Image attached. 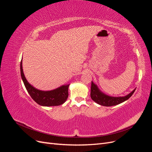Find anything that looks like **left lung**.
Segmentation results:
<instances>
[{"label": "left lung", "mask_w": 152, "mask_h": 152, "mask_svg": "<svg viewBox=\"0 0 152 152\" xmlns=\"http://www.w3.org/2000/svg\"><path fill=\"white\" fill-rule=\"evenodd\" d=\"M136 89L133 90L131 93L123 97H112L103 94L101 92L98 87L93 82H91V97L94 102L98 104L105 106V107H112L120 104L129 98L134 93Z\"/></svg>", "instance_id": "obj_1"}]
</instances>
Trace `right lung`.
Wrapping results in <instances>:
<instances>
[{
    "label": "right lung",
    "mask_w": 152,
    "mask_h": 152,
    "mask_svg": "<svg viewBox=\"0 0 152 152\" xmlns=\"http://www.w3.org/2000/svg\"><path fill=\"white\" fill-rule=\"evenodd\" d=\"M20 71L22 80L28 93L35 102L41 106L52 107L63 104L68 96V85L62 86L53 91H43L37 89L26 80L22 68V59L20 63Z\"/></svg>",
    "instance_id": "add662e5"
}]
</instances>
